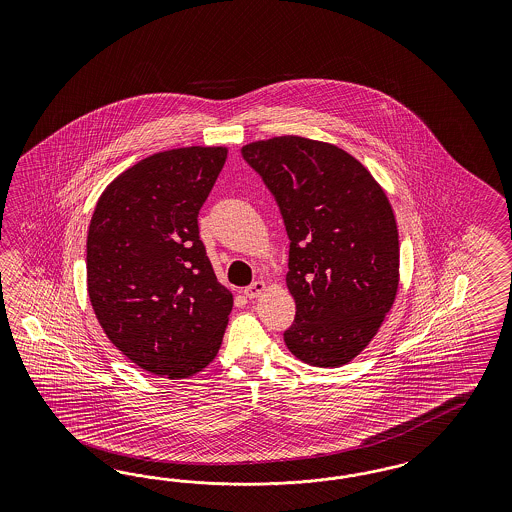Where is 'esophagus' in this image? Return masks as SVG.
I'll return each mask as SVG.
<instances>
[{"instance_id": "34e87169", "label": "esophagus", "mask_w": 512, "mask_h": 512, "mask_svg": "<svg viewBox=\"0 0 512 512\" xmlns=\"http://www.w3.org/2000/svg\"><path fill=\"white\" fill-rule=\"evenodd\" d=\"M264 291H266V283L264 281H255V283H251L249 287L244 289V295L248 296V298H257V296L263 295Z\"/></svg>"}]
</instances>
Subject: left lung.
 <instances>
[{"mask_svg":"<svg viewBox=\"0 0 512 512\" xmlns=\"http://www.w3.org/2000/svg\"><path fill=\"white\" fill-rule=\"evenodd\" d=\"M274 193L291 240L289 351L317 368L358 357L400 285L398 225L385 189L340 146L298 135L242 146Z\"/></svg>","mask_w":512,"mask_h":512,"instance_id":"8db88e82","label":"left lung"}]
</instances>
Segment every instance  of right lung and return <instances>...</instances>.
I'll list each match as a JSON object with an SVG mask.
<instances>
[{
    "label": "right lung",
    "instance_id": "add662e5",
    "mask_svg": "<svg viewBox=\"0 0 512 512\" xmlns=\"http://www.w3.org/2000/svg\"><path fill=\"white\" fill-rule=\"evenodd\" d=\"M227 154V146H187L150 155L95 204L88 296L107 338L144 372L186 379L221 347L233 293L217 281L197 217Z\"/></svg>",
    "mask_w": 512,
    "mask_h": 512
}]
</instances>
